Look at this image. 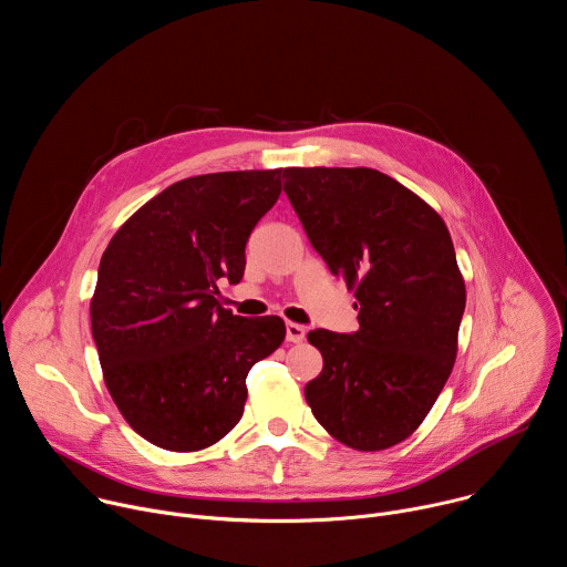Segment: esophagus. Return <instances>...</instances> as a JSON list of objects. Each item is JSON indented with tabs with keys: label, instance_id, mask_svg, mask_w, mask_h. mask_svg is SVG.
<instances>
[{
	"label": "esophagus",
	"instance_id": "34e87169",
	"mask_svg": "<svg viewBox=\"0 0 567 567\" xmlns=\"http://www.w3.org/2000/svg\"><path fill=\"white\" fill-rule=\"evenodd\" d=\"M305 334H307V330L302 326H298V322H287V341L289 343H302Z\"/></svg>",
	"mask_w": 567,
	"mask_h": 567
}]
</instances>
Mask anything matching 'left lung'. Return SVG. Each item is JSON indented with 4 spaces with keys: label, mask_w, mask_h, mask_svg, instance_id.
<instances>
[{
    "label": "left lung",
    "mask_w": 567,
    "mask_h": 567,
    "mask_svg": "<svg viewBox=\"0 0 567 567\" xmlns=\"http://www.w3.org/2000/svg\"><path fill=\"white\" fill-rule=\"evenodd\" d=\"M285 193L330 271L354 289L359 330H313L322 370L305 385L318 424L357 451L406 440L457 354L466 291L442 217L372 168H285Z\"/></svg>",
    "instance_id": "obj_1"
}]
</instances>
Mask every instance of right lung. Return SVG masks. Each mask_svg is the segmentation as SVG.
I'll return each instance as SVG.
<instances>
[{"label":"right lung","mask_w":567,"mask_h":567,"mask_svg":"<svg viewBox=\"0 0 567 567\" xmlns=\"http://www.w3.org/2000/svg\"><path fill=\"white\" fill-rule=\"evenodd\" d=\"M285 171L199 175L141 206L112 237L92 298L107 390L154 446L199 451L241 420L249 370L285 341L278 316L217 302L237 285L247 241L282 193Z\"/></svg>","instance_id":"obj_1"}]
</instances>
